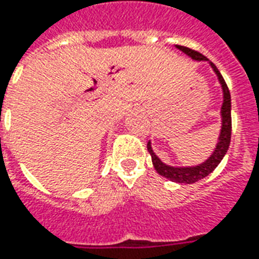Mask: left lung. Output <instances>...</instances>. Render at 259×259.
<instances>
[{
	"label": "left lung",
	"instance_id": "1",
	"mask_svg": "<svg viewBox=\"0 0 259 259\" xmlns=\"http://www.w3.org/2000/svg\"><path fill=\"white\" fill-rule=\"evenodd\" d=\"M176 48L179 50H182L183 53H186L187 56L192 58V60H196V61H207V58L203 56L199 52L196 50H192L190 48H186V46H180V45H176ZM213 71L215 72V75L219 77L220 83H221V87H223V93H224V101H223V106H221V118H223V125H221V132H220L219 137V143L215 146L213 154L206 159L205 162L196 165V166H187V168H176V166H169V165L164 164L161 159L155 155V153L151 149V143L149 142L147 143V150L151 155V161H153V165H154L155 170L158 172L161 176L172 180V182L176 183H184V184H192V183H196L198 180L206 178L207 175H210L217 165L221 162V159L224 158V155L227 154L228 151L229 143H231V134H232V118H231V94H229L228 85L225 83L224 77L221 76V73L217 69L214 64L210 63Z\"/></svg>",
	"mask_w": 259,
	"mask_h": 259
}]
</instances>
